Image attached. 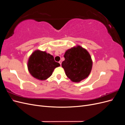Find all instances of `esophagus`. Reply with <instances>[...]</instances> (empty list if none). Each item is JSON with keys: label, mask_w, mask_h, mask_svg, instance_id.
I'll return each instance as SVG.
<instances>
[{"label": "esophagus", "mask_w": 125, "mask_h": 125, "mask_svg": "<svg viewBox=\"0 0 125 125\" xmlns=\"http://www.w3.org/2000/svg\"><path fill=\"white\" fill-rule=\"evenodd\" d=\"M59 63H60V65H62V61H61V60H60V61L59 62Z\"/></svg>", "instance_id": "esophagus-1"}]
</instances>
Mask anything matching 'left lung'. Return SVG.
Returning <instances> with one entry per match:
<instances>
[{
	"label": "left lung",
	"instance_id": "8db88e82",
	"mask_svg": "<svg viewBox=\"0 0 125 125\" xmlns=\"http://www.w3.org/2000/svg\"><path fill=\"white\" fill-rule=\"evenodd\" d=\"M62 66L67 77L73 82L88 78L92 68L93 62L89 52L80 45L66 51Z\"/></svg>",
	"mask_w": 125,
	"mask_h": 125
}]
</instances>
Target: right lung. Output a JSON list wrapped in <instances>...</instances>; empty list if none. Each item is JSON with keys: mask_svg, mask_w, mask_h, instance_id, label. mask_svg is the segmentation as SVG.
I'll use <instances>...</instances> for the list:
<instances>
[{"mask_svg": "<svg viewBox=\"0 0 125 125\" xmlns=\"http://www.w3.org/2000/svg\"><path fill=\"white\" fill-rule=\"evenodd\" d=\"M60 65L55 61L54 56L46 52L36 50L30 56L28 68L32 76L40 80L51 77L54 70Z\"/></svg>", "mask_w": 125, "mask_h": 125, "instance_id": "right-lung-1", "label": "right lung"}]
</instances>
